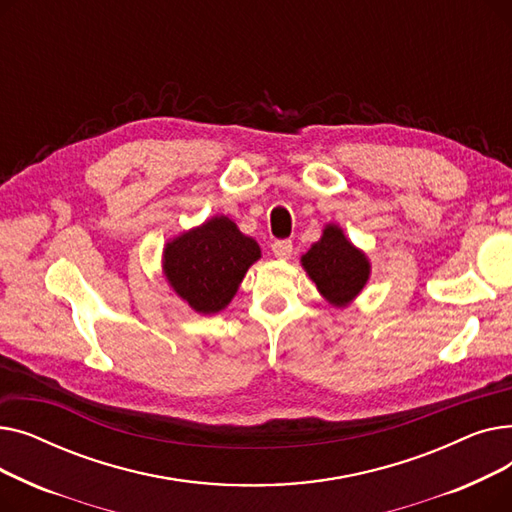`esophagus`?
Returning <instances> with one entry per match:
<instances>
[{
	"instance_id": "34e87169",
	"label": "esophagus",
	"mask_w": 512,
	"mask_h": 512,
	"mask_svg": "<svg viewBox=\"0 0 512 512\" xmlns=\"http://www.w3.org/2000/svg\"><path fill=\"white\" fill-rule=\"evenodd\" d=\"M272 251L278 259H288L292 255V242L290 240H276L272 245Z\"/></svg>"
}]
</instances>
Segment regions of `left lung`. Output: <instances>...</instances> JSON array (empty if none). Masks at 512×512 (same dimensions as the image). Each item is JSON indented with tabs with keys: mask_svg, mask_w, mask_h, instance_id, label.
Masks as SVG:
<instances>
[{
	"mask_svg": "<svg viewBox=\"0 0 512 512\" xmlns=\"http://www.w3.org/2000/svg\"><path fill=\"white\" fill-rule=\"evenodd\" d=\"M301 265L321 297L338 309L351 305L371 276L369 257L338 224L324 226L321 238L301 257Z\"/></svg>",
	"mask_w": 512,
	"mask_h": 512,
	"instance_id": "1",
	"label": "left lung"
}]
</instances>
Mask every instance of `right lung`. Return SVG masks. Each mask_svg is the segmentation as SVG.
Masks as SVG:
<instances>
[{
  "label": "right lung",
  "instance_id": "obj_1",
  "mask_svg": "<svg viewBox=\"0 0 512 512\" xmlns=\"http://www.w3.org/2000/svg\"><path fill=\"white\" fill-rule=\"evenodd\" d=\"M259 259L255 238L242 234L228 215H213L166 242L161 270L188 307L211 315L230 305L242 278Z\"/></svg>",
  "mask_w": 512,
  "mask_h": 512
}]
</instances>
